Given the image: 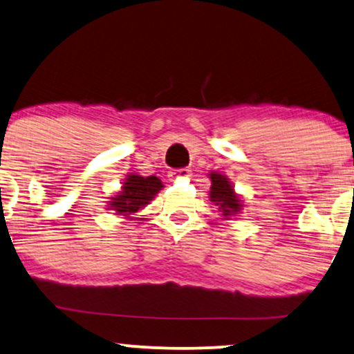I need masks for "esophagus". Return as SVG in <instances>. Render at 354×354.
<instances>
[{"label": "esophagus", "instance_id": "34e87169", "mask_svg": "<svg viewBox=\"0 0 354 354\" xmlns=\"http://www.w3.org/2000/svg\"><path fill=\"white\" fill-rule=\"evenodd\" d=\"M169 177L172 178H178V177H190V170L187 167H182V169H177V170H172V172L169 174Z\"/></svg>", "mask_w": 354, "mask_h": 354}]
</instances>
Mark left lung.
Wrapping results in <instances>:
<instances>
[{
	"label": "left lung",
	"instance_id": "obj_1",
	"mask_svg": "<svg viewBox=\"0 0 354 354\" xmlns=\"http://www.w3.org/2000/svg\"><path fill=\"white\" fill-rule=\"evenodd\" d=\"M212 178V190H210V198L214 202H217L220 209L223 210V215H232L236 214L240 210V201L239 197L234 194L230 182L227 180L225 176H220V174H210Z\"/></svg>",
	"mask_w": 354,
	"mask_h": 354
}]
</instances>
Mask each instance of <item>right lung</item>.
<instances>
[{
  "mask_svg": "<svg viewBox=\"0 0 354 354\" xmlns=\"http://www.w3.org/2000/svg\"><path fill=\"white\" fill-rule=\"evenodd\" d=\"M162 182L157 177H140V176H129L124 182L122 192L112 198V210L118 212L119 215H131L147 205L149 201H152L162 189Z\"/></svg>",
  "mask_w": 354,
  "mask_h": 354,
  "instance_id": "add662e5",
  "label": "right lung"
}]
</instances>
